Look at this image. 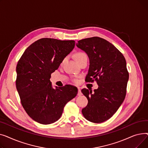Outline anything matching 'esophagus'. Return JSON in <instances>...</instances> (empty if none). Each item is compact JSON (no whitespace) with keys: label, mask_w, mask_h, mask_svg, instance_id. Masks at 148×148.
Returning <instances> with one entry per match:
<instances>
[{"label":"esophagus","mask_w":148,"mask_h":148,"mask_svg":"<svg viewBox=\"0 0 148 148\" xmlns=\"http://www.w3.org/2000/svg\"><path fill=\"white\" fill-rule=\"evenodd\" d=\"M77 95H78L79 96H80L82 95V93L81 92V90L80 89V88H78V94H77Z\"/></svg>","instance_id":"esophagus-1"}]
</instances>
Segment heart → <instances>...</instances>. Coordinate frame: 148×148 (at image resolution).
Segmentation results:
<instances>
[{
	"label": "heart",
	"instance_id": "obj_1",
	"mask_svg": "<svg viewBox=\"0 0 148 148\" xmlns=\"http://www.w3.org/2000/svg\"><path fill=\"white\" fill-rule=\"evenodd\" d=\"M84 53H81V52H80V53H77L76 54V55H75V58H76V60H78L79 58H80L82 56H83V55H84ZM65 60V59H63V60H62V63H63V62H64ZM73 81L74 82H77V80H76V79H74L73 80Z\"/></svg>",
	"mask_w": 148,
	"mask_h": 148
}]
</instances>
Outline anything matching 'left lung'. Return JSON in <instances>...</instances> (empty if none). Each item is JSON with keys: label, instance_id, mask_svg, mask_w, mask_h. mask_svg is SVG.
Returning a JSON list of instances; mask_svg holds the SVG:
<instances>
[{"label": "left lung", "instance_id": "obj_1", "mask_svg": "<svg viewBox=\"0 0 148 148\" xmlns=\"http://www.w3.org/2000/svg\"><path fill=\"white\" fill-rule=\"evenodd\" d=\"M76 45L89 59L86 82L96 81L98 85L94 92L82 90L88 100L82 114L90 122H103L112 117L125 98L129 78L125 59L112 44L99 37L83 39Z\"/></svg>", "mask_w": 148, "mask_h": 148}]
</instances>
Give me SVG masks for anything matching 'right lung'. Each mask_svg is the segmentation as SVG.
Here are the masks:
<instances>
[{
    "label": "right lung",
    "mask_w": 148,
    "mask_h": 148,
    "mask_svg": "<svg viewBox=\"0 0 148 148\" xmlns=\"http://www.w3.org/2000/svg\"><path fill=\"white\" fill-rule=\"evenodd\" d=\"M75 46L74 40L44 38L26 49L16 67V88L23 107L35 121L47 125L57 121L65 104L77 94L70 84L52 88L51 74Z\"/></svg>",
    "instance_id": "add662e5"
}]
</instances>
